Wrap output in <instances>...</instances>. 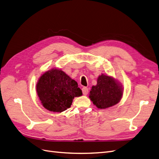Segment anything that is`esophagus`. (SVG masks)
Masks as SVG:
<instances>
[{
    "instance_id": "esophagus-1",
    "label": "esophagus",
    "mask_w": 159,
    "mask_h": 159,
    "mask_svg": "<svg viewBox=\"0 0 159 159\" xmlns=\"http://www.w3.org/2000/svg\"><path fill=\"white\" fill-rule=\"evenodd\" d=\"M82 92H83V94L85 95H88V92H89L88 88H86V87H84V88H82Z\"/></svg>"
}]
</instances>
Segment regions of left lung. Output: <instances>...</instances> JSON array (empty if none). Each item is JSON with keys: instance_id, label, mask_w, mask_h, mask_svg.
Returning <instances> with one entry per match:
<instances>
[{"instance_id": "8db88e82", "label": "left lung", "mask_w": 159, "mask_h": 159, "mask_svg": "<svg viewBox=\"0 0 159 159\" xmlns=\"http://www.w3.org/2000/svg\"><path fill=\"white\" fill-rule=\"evenodd\" d=\"M123 89L111 77L102 74L98 78V84L92 86L89 98L99 109H106L116 105L121 100Z\"/></svg>"}]
</instances>
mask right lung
Segmentation results:
<instances>
[{
    "instance_id": "1",
    "label": "right lung",
    "mask_w": 159,
    "mask_h": 159,
    "mask_svg": "<svg viewBox=\"0 0 159 159\" xmlns=\"http://www.w3.org/2000/svg\"><path fill=\"white\" fill-rule=\"evenodd\" d=\"M36 91L43 106L50 111L60 113L71 107L75 97L82 95L78 83L57 69H52L40 77Z\"/></svg>"
}]
</instances>
